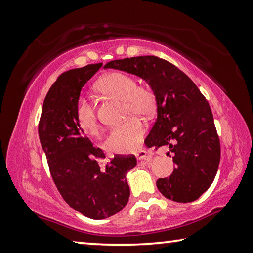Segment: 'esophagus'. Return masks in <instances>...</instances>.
Segmentation results:
<instances>
[{
	"label": "esophagus",
	"instance_id": "obj_1",
	"mask_svg": "<svg viewBox=\"0 0 253 253\" xmlns=\"http://www.w3.org/2000/svg\"><path fill=\"white\" fill-rule=\"evenodd\" d=\"M136 158L138 161H142V160H151V155H149L147 151H145V149H142V151H138L136 154Z\"/></svg>",
	"mask_w": 253,
	"mask_h": 253
}]
</instances>
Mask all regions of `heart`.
Returning a JSON list of instances; mask_svg holds the SVG:
<instances>
[{"label": "heart", "instance_id": "1", "mask_svg": "<svg viewBox=\"0 0 253 253\" xmlns=\"http://www.w3.org/2000/svg\"><path fill=\"white\" fill-rule=\"evenodd\" d=\"M97 90L106 96L123 99L125 115L136 114L151 117L157 106L155 91L149 85H137L134 77L124 72H110L98 81ZM76 121L85 134L95 135L98 131V121L95 107L84 98L76 105ZM144 123L132 117L121 125L111 128L105 140V146L111 153H129L136 151L145 135Z\"/></svg>", "mask_w": 253, "mask_h": 253}]
</instances>
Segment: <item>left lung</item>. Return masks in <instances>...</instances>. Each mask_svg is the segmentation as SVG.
Masks as SVG:
<instances>
[{"label": "left lung", "mask_w": 253, "mask_h": 253, "mask_svg": "<svg viewBox=\"0 0 253 253\" xmlns=\"http://www.w3.org/2000/svg\"><path fill=\"white\" fill-rule=\"evenodd\" d=\"M105 68L138 76L155 91L157 118L145 144L156 148L168 145L176 164L170 176L158 178L156 186L175 202L198 200L213 183L221 156L220 139L205 97L177 67L154 55L114 60Z\"/></svg>", "instance_id": "1"}]
</instances>
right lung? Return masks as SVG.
<instances>
[{"mask_svg":"<svg viewBox=\"0 0 253 253\" xmlns=\"http://www.w3.org/2000/svg\"><path fill=\"white\" fill-rule=\"evenodd\" d=\"M102 63L63 72L45 96L39 122L41 147L51 176L63 200L76 211L93 220L107 219L125 208L129 199L126 174L137 164L134 155H116L105 169V158L92 146L76 121L81 89Z\"/></svg>","mask_w":253,"mask_h":253,"instance_id":"obj_1","label":"right lung"}]
</instances>
